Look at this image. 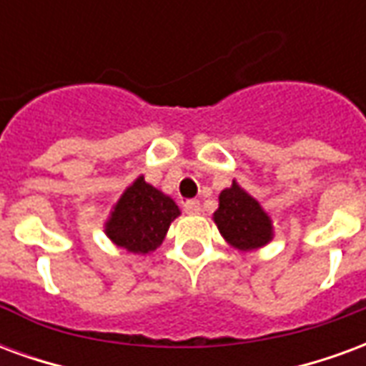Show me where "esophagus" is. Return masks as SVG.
<instances>
[{
    "mask_svg": "<svg viewBox=\"0 0 366 366\" xmlns=\"http://www.w3.org/2000/svg\"><path fill=\"white\" fill-rule=\"evenodd\" d=\"M199 209H202V207H199L198 199H188V202H184V212L188 215L199 214Z\"/></svg>",
    "mask_w": 366,
    "mask_h": 366,
    "instance_id": "obj_1",
    "label": "esophagus"
}]
</instances>
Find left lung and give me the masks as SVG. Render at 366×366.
Here are the masks:
<instances>
[{"mask_svg":"<svg viewBox=\"0 0 366 366\" xmlns=\"http://www.w3.org/2000/svg\"><path fill=\"white\" fill-rule=\"evenodd\" d=\"M214 222L222 237L243 253L269 245L274 237L270 215L259 199L241 188L237 180L219 194V207L214 212Z\"/></svg>","mask_w":366,"mask_h":366,"instance_id":"obj_1","label":"left lung"}]
</instances>
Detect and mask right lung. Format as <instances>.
<instances>
[{
	"label": "right lung",
	"mask_w": 366,
	"mask_h": 366,
	"mask_svg": "<svg viewBox=\"0 0 366 366\" xmlns=\"http://www.w3.org/2000/svg\"><path fill=\"white\" fill-rule=\"evenodd\" d=\"M178 215L180 207L174 199L139 176L112 207L104 231L112 243L129 253L149 254L162 245L170 223Z\"/></svg>",
	"instance_id": "add662e5"
}]
</instances>
